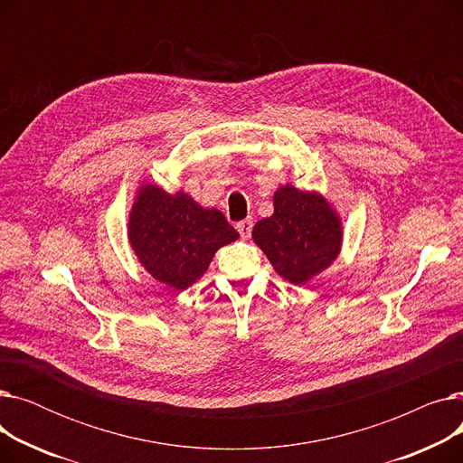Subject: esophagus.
<instances>
[{"label":"esophagus","mask_w":463,"mask_h":463,"mask_svg":"<svg viewBox=\"0 0 463 463\" xmlns=\"http://www.w3.org/2000/svg\"><path fill=\"white\" fill-rule=\"evenodd\" d=\"M236 229H238V232H240L241 238H250V236H251V231H253V219L248 217V219H244V222L236 223Z\"/></svg>","instance_id":"esophagus-1"}]
</instances>
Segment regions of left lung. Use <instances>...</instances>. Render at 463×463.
Returning <instances> with one entry per match:
<instances>
[{"instance_id": "obj_1", "label": "left lung", "mask_w": 463, "mask_h": 463, "mask_svg": "<svg viewBox=\"0 0 463 463\" xmlns=\"http://www.w3.org/2000/svg\"><path fill=\"white\" fill-rule=\"evenodd\" d=\"M253 240L281 278L302 285L339 255L342 223L321 194L285 185L274 194V213L253 227Z\"/></svg>"}]
</instances>
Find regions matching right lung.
<instances>
[{
  "instance_id": "obj_1",
  "label": "right lung",
  "mask_w": 463,
  "mask_h": 463,
  "mask_svg": "<svg viewBox=\"0 0 463 463\" xmlns=\"http://www.w3.org/2000/svg\"><path fill=\"white\" fill-rule=\"evenodd\" d=\"M238 236L219 210L152 184L140 187L129 215V241L144 269L180 290L197 281L215 251Z\"/></svg>"
}]
</instances>
